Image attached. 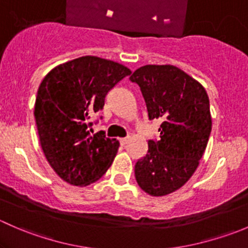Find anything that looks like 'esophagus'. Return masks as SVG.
<instances>
[{"label": "esophagus", "instance_id": "34e87169", "mask_svg": "<svg viewBox=\"0 0 248 248\" xmlns=\"http://www.w3.org/2000/svg\"><path fill=\"white\" fill-rule=\"evenodd\" d=\"M127 142H128V138H121V139H120V144H121V146H124Z\"/></svg>", "mask_w": 248, "mask_h": 248}]
</instances>
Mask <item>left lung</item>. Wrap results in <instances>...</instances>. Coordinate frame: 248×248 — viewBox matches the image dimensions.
Returning a JSON list of instances; mask_svg holds the SVG:
<instances>
[{"mask_svg":"<svg viewBox=\"0 0 248 248\" xmlns=\"http://www.w3.org/2000/svg\"><path fill=\"white\" fill-rule=\"evenodd\" d=\"M129 80L139 85L149 120H163L159 139L149 140L134 175L150 196H167L188 181L206 149L212 126L209 97L202 84L170 64L140 67Z\"/></svg>","mask_w":248,"mask_h":248,"instance_id":"obj_1","label":"left lung"}]
</instances>
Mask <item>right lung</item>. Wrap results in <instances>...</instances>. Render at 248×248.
<instances>
[{
	"mask_svg": "<svg viewBox=\"0 0 248 248\" xmlns=\"http://www.w3.org/2000/svg\"><path fill=\"white\" fill-rule=\"evenodd\" d=\"M131 71L96 56L55 67L37 92L34 119L42 149L55 172L68 184L86 186L103 176L119 141L93 134L90 119L103 109L108 92Z\"/></svg>",
	"mask_w": 248,
	"mask_h": 248,
	"instance_id": "1",
	"label": "right lung"
}]
</instances>
